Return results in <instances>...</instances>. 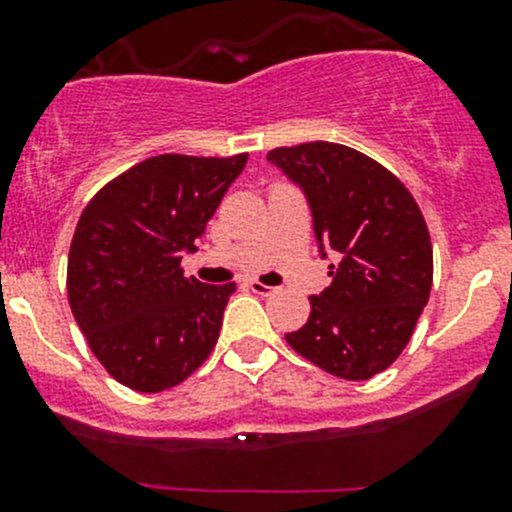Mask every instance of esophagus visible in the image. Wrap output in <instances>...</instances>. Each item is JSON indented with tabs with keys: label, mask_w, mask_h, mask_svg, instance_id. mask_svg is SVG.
Returning <instances> with one entry per match:
<instances>
[{
	"label": "esophagus",
	"mask_w": 512,
	"mask_h": 512,
	"mask_svg": "<svg viewBox=\"0 0 512 512\" xmlns=\"http://www.w3.org/2000/svg\"><path fill=\"white\" fill-rule=\"evenodd\" d=\"M250 289L255 294H260V297H270V294H275V287H270V285H265V282H250Z\"/></svg>",
	"instance_id": "1"
}]
</instances>
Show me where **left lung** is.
<instances>
[{
    "instance_id": "obj_1",
    "label": "left lung",
    "mask_w": 512,
    "mask_h": 512,
    "mask_svg": "<svg viewBox=\"0 0 512 512\" xmlns=\"http://www.w3.org/2000/svg\"><path fill=\"white\" fill-rule=\"evenodd\" d=\"M267 160L307 195L322 257L324 245L337 252L332 285L309 297L307 324L287 344L339 379H371L404 352L431 294L426 220L391 170L349 146L299 143Z\"/></svg>"
}]
</instances>
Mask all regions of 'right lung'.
Wrapping results in <instances>:
<instances>
[{"label":"right lung","mask_w":512,"mask_h":512,"mask_svg":"<svg viewBox=\"0 0 512 512\" xmlns=\"http://www.w3.org/2000/svg\"><path fill=\"white\" fill-rule=\"evenodd\" d=\"M245 163L247 153L148 158L81 213L66 267L71 312L103 369L128 389H173L215 349L235 285L185 277L180 260Z\"/></svg>","instance_id":"1"}]
</instances>
